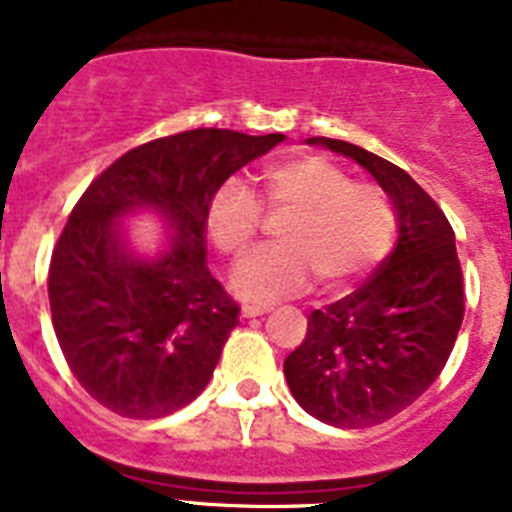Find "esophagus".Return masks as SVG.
<instances>
[{
  "instance_id": "1",
  "label": "esophagus",
  "mask_w": 512,
  "mask_h": 512,
  "mask_svg": "<svg viewBox=\"0 0 512 512\" xmlns=\"http://www.w3.org/2000/svg\"><path fill=\"white\" fill-rule=\"evenodd\" d=\"M266 312H269V307H264V305H243L241 307L243 318H259V315H266Z\"/></svg>"
}]
</instances>
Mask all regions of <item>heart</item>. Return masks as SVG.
Instances as JSON below:
<instances>
[{"instance_id":"1","label":"heart","mask_w":512,"mask_h":512,"mask_svg":"<svg viewBox=\"0 0 512 512\" xmlns=\"http://www.w3.org/2000/svg\"><path fill=\"white\" fill-rule=\"evenodd\" d=\"M269 207L292 210L279 230L282 246L259 248L233 269L243 300L274 302L305 292L318 277L325 289H346L387 256L397 215L387 194L359 184L323 156H297L261 174ZM261 205L241 179H228L207 207V233L223 256H241L256 241Z\"/></svg>"}]
</instances>
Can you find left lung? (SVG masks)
Here are the masks:
<instances>
[{"label":"left lung","instance_id":"1","mask_svg":"<svg viewBox=\"0 0 512 512\" xmlns=\"http://www.w3.org/2000/svg\"><path fill=\"white\" fill-rule=\"evenodd\" d=\"M354 158L397 212V246L369 282L325 310L284 361L292 397L336 428L384 423L438 379L464 320V282L454 230L408 171L333 138H310Z\"/></svg>","mask_w":512,"mask_h":512}]
</instances>
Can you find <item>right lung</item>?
I'll return each instance as SVG.
<instances>
[{
  "mask_svg": "<svg viewBox=\"0 0 512 512\" xmlns=\"http://www.w3.org/2000/svg\"><path fill=\"white\" fill-rule=\"evenodd\" d=\"M282 140L187 130L128 151L81 194L53 248L48 300L66 364L99 405L164 418L205 390L238 325V305L207 269V207L230 174ZM140 209L172 233L156 260L135 257L119 233Z\"/></svg>",
  "mask_w": 512,
  "mask_h": 512,
  "instance_id": "right-lung-1",
  "label": "right lung"
}]
</instances>
